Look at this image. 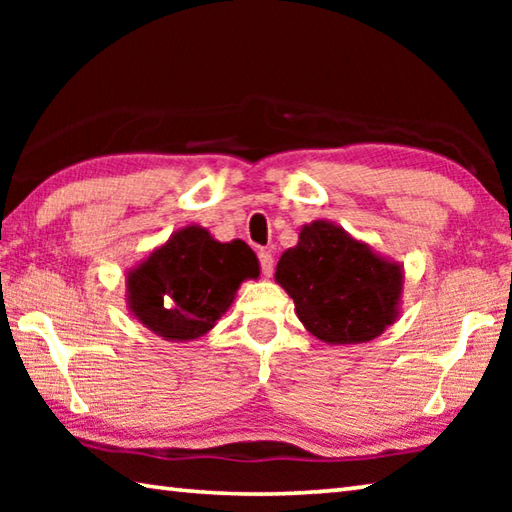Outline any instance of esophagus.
<instances>
[{
  "mask_svg": "<svg viewBox=\"0 0 512 512\" xmlns=\"http://www.w3.org/2000/svg\"><path fill=\"white\" fill-rule=\"evenodd\" d=\"M259 264H262V273L266 277L273 275V255L268 250H259Z\"/></svg>",
  "mask_w": 512,
  "mask_h": 512,
  "instance_id": "obj_1",
  "label": "esophagus"
}]
</instances>
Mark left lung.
Instances as JSON below:
<instances>
[{
  "mask_svg": "<svg viewBox=\"0 0 512 512\" xmlns=\"http://www.w3.org/2000/svg\"><path fill=\"white\" fill-rule=\"evenodd\" d=\"M275 282L289 293L300 323L327 345L366 343L400 318L404 266L318 219L284 250Z\"/></svg>",
  "mask_w": 512,
  "mask_h": 512,
  "instance_id": "8db88e82",
  "label": "left lung"
}]
</instances>
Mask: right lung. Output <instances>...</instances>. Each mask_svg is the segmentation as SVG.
I'll return each mask as SVG.
<instances>
[{
    "instance_id": "right-lung-1",
    "label": "right lung",
    "mask_w": 512,
    "mask_h": 512,
    "mask_svg": "<svg viewBox=\"0 0 512 512\" xmlns=\"http://www.w3.org/2000/svg\"><path fill=\"white\" fill-rule=\"evenodd\" d=\"M259 262L246 241H216L201 225H185L126 273L131 316L171 343L210 332L235 302L241 282L257 280Z\"/></svg>"
}]
</instances>
